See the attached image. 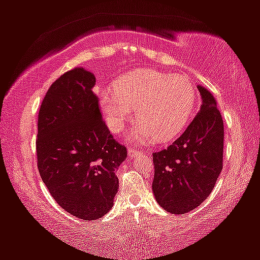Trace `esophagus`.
<instances>
[{
    "mask_svg": "<svg viewBox=\"0 0 260 260\" xmlns=\"http://www.w3.org/2000/svg\"><path fill=\"white\" fill-rule=\"evenodd\" d=\"M142 150L141 149H137V148H133V147H128V155L129 156H134V155H137L139 153H141Z\"/></svg>",
    "mask_w": 260,
    "mask_h": 260,
    "instance_id": "1",
    "label": "esophagus"
}]
</instances>
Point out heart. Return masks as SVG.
Instances as JSON below:
<instances>
[{
	"instance_id": "obj_1",
	"label": "heart",
	"mask_w": 260,
	"mask_h": 260,
	"mask_svg": "<svg viewBox=\"0 0 260 260\" xmlns=\"http://www.w3.org/2000/svg\"><path fill=\"white\" fill-rule=\"evenodd\" d=\"M100 111L106 125L119 133L133 118V108L141 119L128 132L129 140L170 141L185 129L192 117L196 91L191 80L179 73L154 69L134 71L121 77L114 90L96 88Z\"/></svg>"
}]
</instances>
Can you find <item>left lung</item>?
<instances>
[{
    "label": "left lung",
    "instance_id": "1",
    "mask_svg": "<svg viewBox=\"0 0 260 260\" xmlns=\"http://www.w3.org/2000/svg\"><path fill=\"white\" fill-rule=\"evenodd\" d=\"M202 99L199 113L167 149L153 154V192L165 210L189 212L210 195L223 168L224 126L214 95L197 86Z\"/></svg>",
    "mask_w": 260,
    "mask_h": 260
}]
</instances>
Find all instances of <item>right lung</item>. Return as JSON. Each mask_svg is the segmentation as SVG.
<instances>
[{
    "mask_svg": "<svg viewBox=\"0 0 260 260\" xmlns=\"http://www.w3.org/2000/svg\"><path fill=\"white\" fill-rule=\"evenodd\" d=\"M94 85V75L84 68L60 76L41 105L36 141L46 188L65 211L86 222L113 207L115 172L127 157L103 121Z\"/></svg>",
    "mask_w": 260,
    "mask_h": 260,
    "instance_id": "obj_1",
    "label": "right lung"
}]
</instances>
